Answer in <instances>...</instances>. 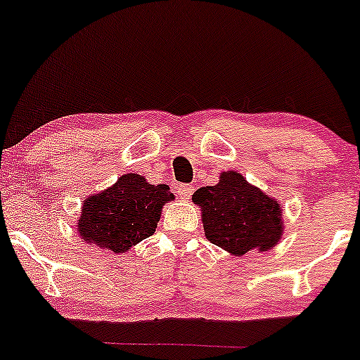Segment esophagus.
I'll list each match as a JSON object with an SVG mask.
<instances>
[{
    "label": "esophagus",
    "instance_id": "34e87169",
    "mask_svg": "<svg viewBox=\"0 0 360 360\" xmlns=\"http://www.w3.org/2000/svg\"><path fill=\"white\" fill-rule=\"evenodd\" d=\"M193 186L191 184H177L176 186V193L179 194L181 198H183V200H189V198H191V194H193Z\"/></svg>",
    "mask_w": 360,
    "mask_h": 360
}]
</instances>
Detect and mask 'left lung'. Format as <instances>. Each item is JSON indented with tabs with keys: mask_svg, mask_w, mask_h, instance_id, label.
Segmentation results:
<instances>
[{
	"mask_svg": "<svg viewBox=\"0 0 360 360\" xmlns=\"http://www.w3.org/2000/svg\"><path fill=\"white\" fill-rule=\"evenodd\" d=\"M193 201L203 212L206 238L235 255L271 249L283 233L278 201L250 186L238 172H223L220 183L200 188Z\"/></svg>",
	"mask_w": 360,
	"mask_h": 360,
	"instance_id": "left-lung-1",
	"label": "left lung"
}]
</instances>
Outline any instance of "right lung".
<instances>
[{
  "label": "right lung",
  "instance_id": "obj_1",
  "mask_svg": "<svg viewBox=\"0 0 360 360\" xmlns=\"http://www.w3.org/2000/svg\"><path fill=\"white\" fill-rule=\"evenodd\" d=\"M171 200L174 194L166 184H148L146 177L125 174L82 203L77 230L91 245L122 254L155 232L160 210Z\"/></svg>",
  "mask_w": 360,
  "mask_h": 360
}]
</instances>
